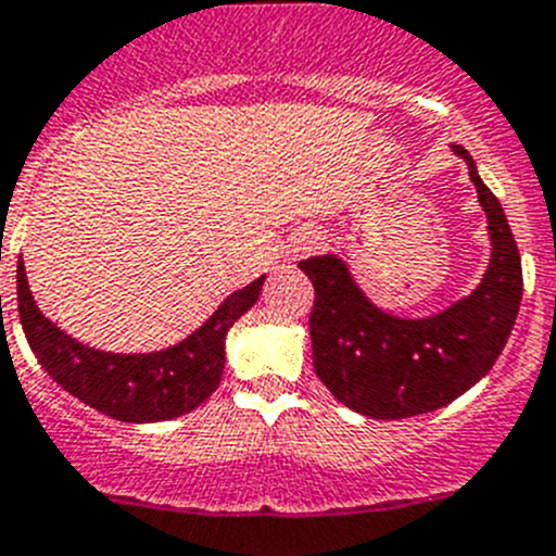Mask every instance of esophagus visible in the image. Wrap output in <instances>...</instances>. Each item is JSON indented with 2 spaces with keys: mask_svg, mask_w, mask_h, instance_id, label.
<instances>
[{
  "mask_svg": "<svg viewBox=\"0 0 556 556\" xmlns=\"http://www.w3.org/2000/svg\"><path fill=\"white\" fill-rule=\"evenodd\" d=\"M314 244H317V237H300L298 239V248H294V251H298V253H308L314 248Z\"/></svg>",
  "mask_w": 556,
  "mask_h": 556,
  "instance_id": "34e87169",
  "label": "esophagus"
}]
</instances>
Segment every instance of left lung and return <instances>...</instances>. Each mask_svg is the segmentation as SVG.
I'll return each instance as SVG.
<instances>
[{
  "label": "left lung",
  "instance_id": "1",
  "mask_svg": "<svg viewBox=\"0 0 556 556\" xmlns=\"http://www.w3.org/2000/svg\"><path fill=\"white\" fill-rule=\"evenodd\" d=\"M468 165L488 217L491 262L471 294L430 317H394L371 303L336 253L300 262L314 283V371L330 394L369 419H407L450 405L485 378L510 339L523 294L518 244L475 160Z\"/></svg>",
  "mask_w": 556,
  "mask_h": 556
}]
</instances>
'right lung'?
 I'll return each instance as SVG.
<instances>
[{
  "mask_svg": "<svg viewBox=\"0 0 556 556\" xmlns=\"http://www.w3.org/2000/svg\"><path fill=\"white\" fill-rule=\"evenodd\" d=\"M264 278L228 294L187 339L156 353H106L71 339L35 303L18 258V317L35 358L58 386L99 414L131 425L167 421L195 410L215 394L226 366V336L262 294Z\"/></svg>",
  "mask_w": 556,
  "mask_h": 556,
  "instance_id": "1",
  "label": "right lung"
}]
</instances>
